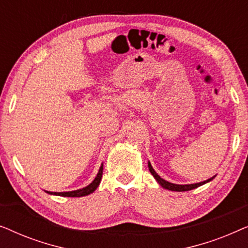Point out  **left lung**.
I'll use <instances>...</instances> for the list:
<instances>
[{"label":"left lung","instance_id":"obj_1","mask_svg":"<svg viewBox=\"0 0 248 248\" xmlns=\"http://www.w3.org/2000/svg\"><path fill=\"white\" fill-rule=\"evenodd\" d=\"M149 170L152 175H154V177L157 179V182L160 184L162 187L164 188H167V189H170V191H175V192H185V191H191L193 188H196L199 187V186H201L203 184H205V183H208L211 181L212 178L208 179V181L205 182H201V183H196V184H188V185H177V184H172V183H169L167 181H165V179H162L160 176H159L157 172L155 171V169L152 168V166L150 162H149Z\"/></svg>","mask_w":248,"mask_h":248}]
</instances>
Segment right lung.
<instances>
[{"mask_svg": "<svg viewBox=\"0 0 248 248\" xmlns=\"http://www.w3.org/2000/svg\"><path fill=\"white\" fill-rule=\"evenodd\" d=\"M103 167L104 166L101 165L99 168V171H98V174L96 176V178L93 179V182L91 183V184L86 186V187L78 189V191H72V192H61V193L47 192V193H49V194H54V195H60V196H70V198H79V196L89 195L90 193H93L94 189L98 187V185H99V183L101 181V176H103Z\"/></svg>", "mask_w": 248, "mask_h": 248, "instance_id": "1", "label": "right lung"}]
</instances>
